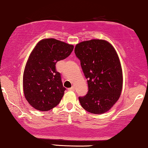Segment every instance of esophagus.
<instances>
[{
	"label": "esophagus",
	"instance_id": "obj_1",
	"mask_svg": "<svg viewBox=\"0 0 148 148\" xmlns=\"http://www.w3.org/2000/svg\"><path fill=\"white\" fill-rule=\"evenodd\" d=\"M69 91H74V90H75V86H72V87L69 88Z\"/></svg>",
	"mask_w": 148,
	"mask_h": 148
}]
</instances>
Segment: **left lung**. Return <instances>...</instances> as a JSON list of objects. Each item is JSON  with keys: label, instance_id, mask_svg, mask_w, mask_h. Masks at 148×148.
<instances>
[{"label": "left lung", "instance_id": "obj_1", "mask_svg": "<svg viewBox=\"0 0 148 148\" xmlns=\"http://www.w3.org/2000/svg\"><path fill=\"white\" fill-rule=\"evenodd\" d=\"M75 53L80 60L88 91L79 97L87 112L102 114L109 111L121 96L123 73L116 50L108 41L92 39L77 43Z\"/></svg>", "mask_w": 148, "mask_h": 148}]
</instances>
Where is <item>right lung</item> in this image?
<instances>
[{
    "instance_id": "add662e5",
    "label": "right lung",
    "mask_w": 148,
    "mask_h": 148,
    "mask_svg": "<svg viewBox=\"0 0 148 148\" xmlns=\"http://www.w3.org/2000/svg\"><path fill=\"white\" fill-rule=\"evenodd\" d=\"M73 48L64 41L44 39L29 55L24 69L23 87L25 99L36 110L46 112L60 103L66 88L55 64L69 57Z\"/></svg>"
}]
</instances>
